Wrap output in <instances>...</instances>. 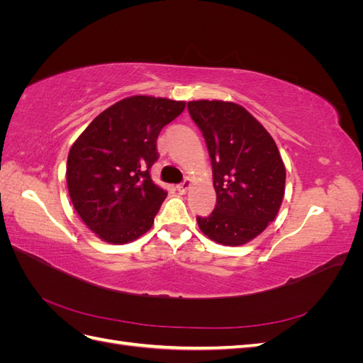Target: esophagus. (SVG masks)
<instances>
[{"mask_svg": "<svg viewBox=\"0 0 363 363\" xmlns=\"http://www.w3.org/2000/svg\"><path fill=\"white\" fill-rule=\"evenodd\" d=\"M189 188H191V180H189V179H186L183 183L177 184V191H179V194H186V192L189 191Z\"/></svg>", "mask_w": 363, "mask_h": 363, "instance_id": "1", "label": "esophagus"}]
</instances>
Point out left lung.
Returning <instances> with one entry per match:
<instances>
[{"instance_id":"left-lung-1","label":"left lung","mask_w":363,"mask_h":363,"mask_svg":"<svg viewBox=\"0 0 363 363\" xmlns=\"http://www.w3.org/2000/svg\"><path fill=\"white\" fill-rule=\"evenodd\" d=\"M188 111L206 139L216 206L196 216L201 232L223 245L250 242L276 219L286 169L279 148L259 121L230 101H189Z\"/></svg>"}]
</instances>
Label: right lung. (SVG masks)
I'll return each instance as SVG.
<instances>
[{"label":"right lung","mask_w":363,"mask_h":363,"mask_svg":"<svg viewBox=\"0 0 363 363\" xmlns=\"http://www.w3.org/2000/svg\"><path fill=\"white\" fill-rule=\"evenodd\" d=\"M184 101L136 95L106 108L74 142L67 164L74 208L98 238L127 244L155 224L167 192L152 183L160 130Z\"/></svg>","instance_id":"right-lung-1"}]
</instances>
